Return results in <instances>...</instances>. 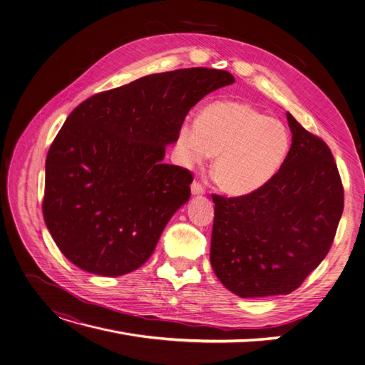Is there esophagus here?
Returning <instances> with one entry per match:
<instances>
[{"mask_svg": "<svg viewBox=\"0 0 365 365\" xmlns=\"http://www.w3.org/2000/svg\"><path fill=\"white\" fill-rule=\"evenodd\" d=\"M191 192H192V195H202V194L205 192V189L202 187L201 183L194 182V183L191 185Z\"/></svg>", "mask_w": 365, "mask_h": 365, "instance_id": "obj_1", "label": "esophagus"}]
</instances>
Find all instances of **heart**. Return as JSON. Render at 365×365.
<instances>
[{
  "instance_id": "obj_1",
  "label": "heart",
  "mask_w": 365,
  "mask_h": 365,
  "mask_svg": "<svg viewBox=\"0 0 365 365\" xmlns=\"http://www.w3.org/2000/svg\"><path fill=\"white\" fill-rule=\"evenodd\" d=\"M291 149V134L280 120L250 104L217 100L205 106L197 122H183L178 150L187 164L216 155L213 176L225 191L243 197L258 191L280 170Z\"/></svg>"
}]
</instances>
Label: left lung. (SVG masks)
Wrapping results in <instances>:
<instances>
[{"label": "left lung", "instance_id": "left-lung-1", "mask_svg": "<svg viewBox=\"0 0 365 365\" xmlns=\"http://www.w3.org/2000/svg\"><path fill=\"white\" fill-rule=\"evenodd\" d=\"M287 118L292 145L272 180L249 195H212L210 262L220 283L242 298L295 291L327 257L343 213L329 148Z\"/></svg>", "mask_w": 365, "mask_h": 365}]
</instances>
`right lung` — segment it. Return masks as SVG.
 I'll return each mask as SVG.
<instances>
[{"instance_id":"obj_1","label":"right lung","mask_w":365,"mask_h":365,"mask_svg":"<svg viewBox=\"0 0 365 365\" xmlns=\"http://www.w3.org/2000/svg\"><path fill=\"white\" fill-rule=\"evenodd\" d=\"M234 83L225 70L145 76L78 104L46 158L43 216L59 250L82 270L118 277L153 253L191 197L189 170L164 164L165 146L205 95Z\"/></svg>"}]
</instances>
